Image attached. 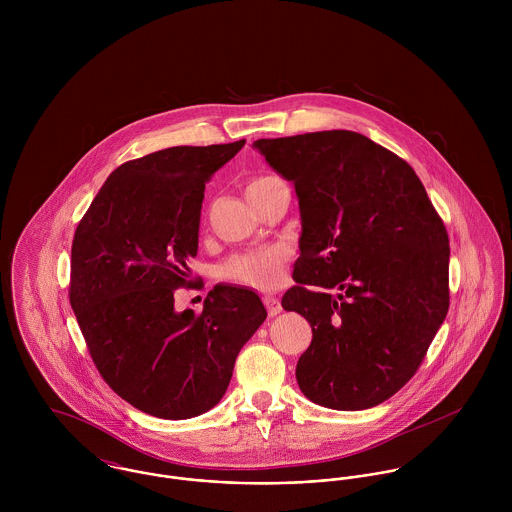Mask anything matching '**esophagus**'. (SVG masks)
I'll list each match as a JSON object with an SVG mask.
<instances>
[{"mask_svg": "<svg viewBox=\"0 0 512 512\" xmlns=\"http://www.w3.org/2000/svg\"><path fill=\"white\" fill-rule=\"evenodd\" d=\"M264 305H266L270 317H276L278 313H282V303H280V299L274 297V295H264Z\"/></svg>", "mask_w": 512, "mask_h": 512, "instance_id": "obj_1", "label": "esophagus"}]
</instances>
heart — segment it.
I'll return each mask as SVG.
<instances>
[{
    "label": "heart",
    "instance_id": "heart-1",
    "mask_svg": "<svg viewBox=\"0 0 512 512\" xmlns=\"http://www.w3.org/2000/svg\"><path fill=\"white\" fill-rule=\"evenodd\" d=\"M278 177L272 175H260L246 183V197L248 201H254L258 195H262L266 189H270L274 183H278ZM284 264H286V252L282 248H264V250H250L230 256L220 266V278L224 282L254 288V290H272L276 288L284 278Z\"/></svg>",
    "mask_w": 512,
    "mask_h": 512
}]
</instances>
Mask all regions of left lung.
<instances>
[{
    "instance_id": "8db88e82",
    "label": "left lung",
    "mask_w": 512,
    "mask_h": 512,
    "mask_svg": "<svg viewBox=\"0 0 512 512\" xmlns=\"http://www.w3.org/2000/svg\"><path fill=\"white\" fill-rule=\"evenodd\" d=\"M299 199L297 286L313 331L295 378L315 404L365 410L422 365L449 309V238L416 171L349 130L258 140Z\"/></svg>"
}]
</instances>
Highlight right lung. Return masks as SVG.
I'll use <instances>...</instances> for the list:
<instances>
[{
  "label": "right lung",
  "mask_w": 512,
  "mask_h": 512,
  "mask_svg": "<svg viewBox=\"0 0 512 512\" xmlns=\"http://www.w3.org/2000/svg\"><path fill=\"white\" fill-rule=\"evenodd\" d=\"M244 146L167 147L110 173L78 222L71 305L106 384L163 420L219 404L234 361L266 319L252 290L215 286L203 311H175L191 286L205 183Z\"/></svg>",
  "instance_id": "1"
}]
</instances>
